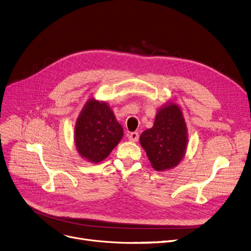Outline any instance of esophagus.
Wrapping results in <instances>:
<instances>
[{"instance_id": "esophagus-1", "label": "esophagus", "mask_w": 251, "mask_h": 251, "mask_svg": "<svg viewBox=\"0 0 251 251\" xmlns=\"http://www.w3.org/2000/svg\"><path fill=\"white\" fill-rule=\"evenodd\" d=\"M128 139L131 142H137L139 140V132H137V131L130 132V134L128 135Z\"/></svg>"}]
</instances>
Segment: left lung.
Here are the masks:
<instances>
[{
	"mask_svg": "<svg viewBox=\"0 0 251 251\" xmlns=\"http://www.w3.org/2000/svg\"><path fill=\"white\" fill-rule=\"evenodd\" d=\"M140 142L154 169L161 171L177 165L187 143L186 125L180 108L170 103L160 109L153 127L143 131Z\"/></svg>",
	"mask_w": 251,
	"mask_h": 251,
	"instance_id": "obj_1",
	"label": "left lung"
}]
</instances>
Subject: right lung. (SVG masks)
Returning <instances> with one entry per match:
<instances>
[{"label": "right lung", "mask_w": 251, "mask_h": 251, "mask_svg": "<svg viewBox=\"0 0 251 251\" xmlns=\"http://www.w3.org/2000/svg\"><path fill=\"white\" fill-rule=\"evenodd\" d=\"M124 135L110 107L105 102L91 99L81 111L75 128L79 154L94 163L105 159Z\"/></svg>", "instance_id": "1"}]
</instances>
